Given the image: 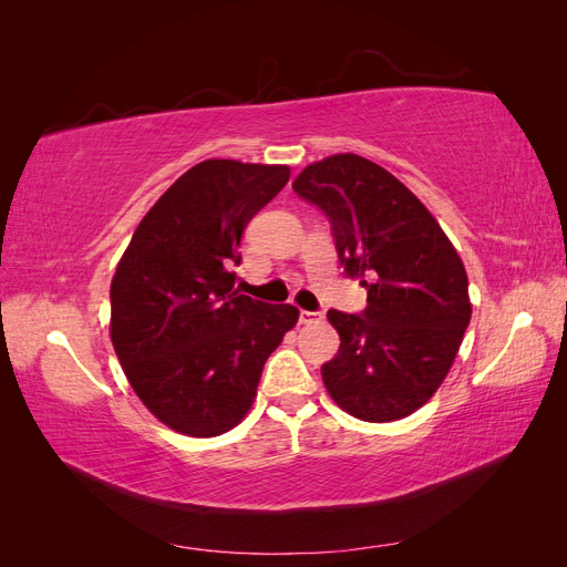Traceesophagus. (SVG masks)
Wrapping results in <instances>:
<instances>
[{"mask_svg": "<svg viewBox=\"0 0 567 567\" xmlns=\"http://www.w3.org/2000/svg\"><path fill=\"white\" fill-rule=\"evenodd\" d=\"M323 319V312H310V310H300V323H319Z\"/></svg>", "mask_w": 567, "mask_h": 567, "instance_id": "esophagus-1", "label": "esophagus"}]
</instances>
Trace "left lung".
<instances>
[{
    "label": "left lung",
    "mask_w": 567,
    "mask_h": 567,
    "mask_svg": "<svg viewBox=\"0 0 567 567\" xmlns=\"http://www.w3.org/2000/svg\"><path fill=\"white\" fill-rule=\"evenodd\" d=\"M293 192L331 221L342 269L369 293L359 315H326L340 336L321 367L326 390L369 423L414 414L450 373L471 321L458 252L398 177L354 153L307 165Z\"/></svg>",
    "instance_id": "obj_1"
}]
</instances>
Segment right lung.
Wrapping results in <instances>:
<instances>
[{"label": "right lung", "instance_id": "obj_1", "mask_svg": "<svg viewBox=\"0 0 567 567\" xmlns=\"http://www.w3.org/2000/svg\"><path fill=\"white\" fill-rule=\"evenodd\" d=\"M286 165L203 161L136 227L111 284V340L130 385L177 433L213 437L246 416L293 305L234 288L248 221L286 186Z\"/></svg>", "mask_w": 567, "mask_h": 567}]
</instances>
